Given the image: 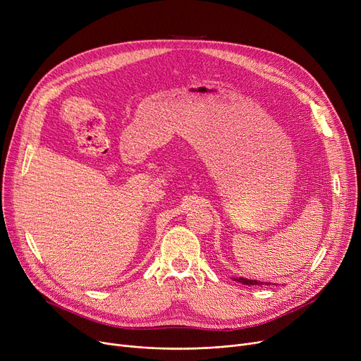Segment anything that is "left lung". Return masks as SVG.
<instances>
[{
	"mask_svg": "<svg viewBox=\"0 0 361 361\" xmlns=\"http://www.w3.org/2000/svg\"><path fill=\"white\" fill-rule=\"evenodd\" d=\"M234 279L241 282L243 286H263V282L255 281V279H247V278H234ZM267 286H268V283H267Z\"/></svg>",
	"mask_w": 361,
	"mask_h": 361,
	"instance_id": "left-lung-1",
	"label": "left lung"
}]
</instances>
